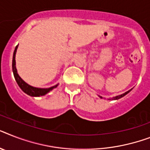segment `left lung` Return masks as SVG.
Wrapping results in <instances>:
<instances>
[{
  "mask_svg": "<svg viewBox=\"0 0 150 150\" xmlns=\"http://www.w3.org/2000/svg\"><path fill=\"white\" fill-rule=\"evenodd\" d=\"M131 90L132 89H130L129 91H128V92H125V93H123V94H122V95H120V96H115V97H114V98H112V99H119V98H122V97H123L124 96H126V94H128V93H129V92H130V91H131ZM101 98H102V97H101Z\"/></svg>",
  "mask_w": 150,
  "mask_h": 150,
  "instance_id": "obj_1",
  "label": "left lung"
}]
</instances>
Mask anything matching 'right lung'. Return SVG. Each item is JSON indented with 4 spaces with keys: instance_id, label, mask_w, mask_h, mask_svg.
<instances>
[{
    "instance_id": "right-lung-1",
    "label": "right lung",
    "mask_w": 150,
    "mask_h": 150,
    "mask_svg": "<svg viewBox=\"0 0 150 150\" xmlns=\"http://www.w3.org/2000/svg\"><path fill=\"white\" fill-rule=\"evenodd\" d=\"M17 48H18V45L16 46L15 49H14V54H13V60H12V70H13V73H14V79H15L17 83L19 86V87L21 88L23 92H25L26 94L31 96H45L47 94V92H49L51 90H52L54 88H56L58 86V85L53 86V87L48 88H35L32 86H29L28 84L24 81L22 79H21V77L18 75V72H17V69H16L15 66V54L16 52H17Z\"/></svg>"
}]
</instances>
